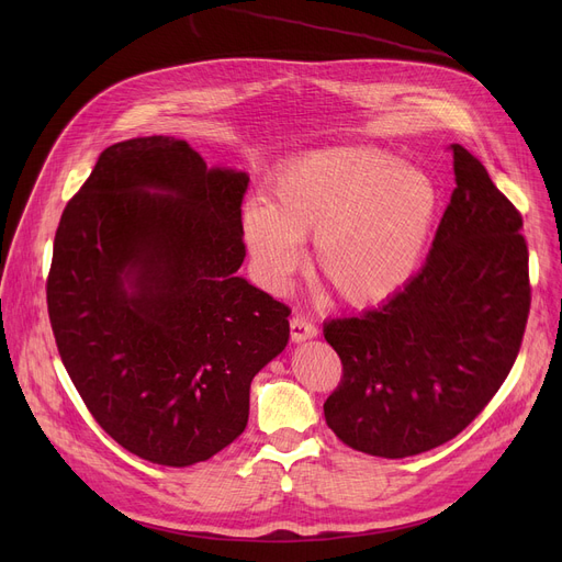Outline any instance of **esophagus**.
<instances>
[{"mask_svg": "<svg viewBox=\"0 0 562 562\" xmlns=\"http://www.w3.org/2000/svg\"><path fill=\"white\" fill-rule=\"evenodd\" d=\"M316 335H318V328L305 316H293L291 318V341L299 344V341H305V339H314Z\"/></svg>", "mask_w": 562, "mask_h": 562, "instance_id": "esophagus-1", "label": "esophagus"}]
</instances>
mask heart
Instances as JSON below:
<instances>
[{
	"label": "heart",
	"instance_id": "b5f03b06",
	"mask_svg": "<svg viewBox=\"0 0 562 562\" xmlns=\"http://www.w3.org/2000/svg\"><path fill=\"white\" fill-rule=\"evenodd\" d=\"M428 177L373 147H330L280 168L244 210V239L276 284L301 266L350 305L385 301L415 273L435 218Z\"/></svg>",
	"mask_w": 562,
	"mask_h": 562
}]
</instances>
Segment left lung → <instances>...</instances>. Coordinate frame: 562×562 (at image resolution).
<instances>
[{
	"label": "left lung",
	"mask_w": 562,
	"mask_h": 562,
	"mask_svg": "<svg viewBox=\"0 0 562 562\" xmlns=\"http://www.w3.org/2000/svg\"><path fill=\"white\" fill-rule=\"evenodd\" d=\"M456 189L422 271L360 316L333 318L344 367L323 415L346 447L407 458L453 439L508 378L530 310L521 214L453 143Z\"/></svg>",
	"instance_id": "8db88e82"
}]
</instances>
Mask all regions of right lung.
<instances>
[{"label": "right lung", "mask_w": 562, "mask_h": 562, "mask_svg": "<svg viewBox=\"0 0 562 562\" xmlns=\"http://www.w3.org/2000/svg\"><path fill=\"white\" fill-rule=\"evenodd\" d=\"M246 189L187 140L130 138L100 155L54 236L58 356L104 432L155 464L232 445L252 378L289 341L291 310L236 276Z\"/></svg>", "instance_id": "right-lung-1"}]
</instances>
